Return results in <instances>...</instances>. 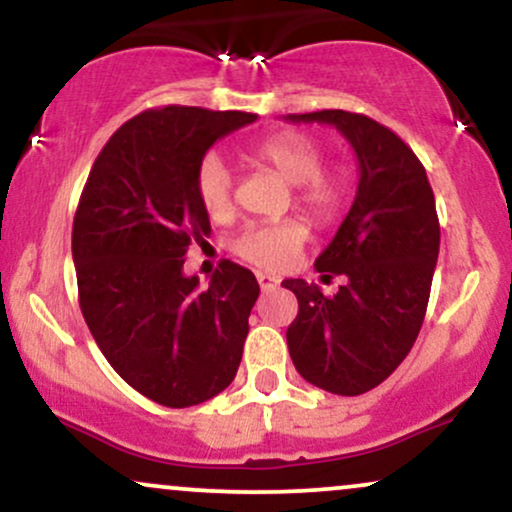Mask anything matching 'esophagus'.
<instances>
[{
	"label": "esophagus",
	"instance_id": "34e87169",
	"mask_svg": "<svg viewBox=\"0 0 512 512\" xmlns=\"http://www.w3.org/2000/svg\"><path fill=\"white\" fill-rule=\"evenodd\" d=\"M257 281H260L262 291H272V289H276V286H279V279H276V276L264 274V272H257Z\"/></svg>",
	"mask_w": 512,
	"mask_h": 512
}]
</instances>
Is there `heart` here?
I'll use <instances>...</instances> for the list:
<instances>
[{"mask_svg":"<svg viewBox=\"0 0 512 512\" xmlns=\"http://www.w3.org/2000/svg\"><path fill=\"white\" fill-rule=\"evenodd\" d=\"M250 156L284 180L293 182L296 204L322 223L342 214L349 199V178L342 168L322 166L325 149L315 137L296 129L269 134L250 146ZM195 190L211 219L223 221L236 204V175L221 154L207 151L195 170ZM305 238V226L296 219L250 223L233 238V252L264 269H284L296 260Z\"/></svg>","mask_w":512,"mask_h":512,"instance_id":"1","label":"heart"}]
</instances>
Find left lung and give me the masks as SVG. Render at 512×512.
<instances>
[{
	"label": "left lung",
	"mask_w": 512,
	"mask_h": 512,
	"mask_svg": "<svg viewBox=\"0 0 512 512\" xmlns=\"http://www.w3.org/2000/svg\"><path fill=\"white\" fill-rule=\"evenodd\" d=\"M289 120L334 125L361 168L354 204L315 260L317 272L344 274L346 284L325 296L303 279L284 281L298 298L289 354L315 387L363 395L395 373L424 325L440 248L436 197L414 151L380 122L346 110Z\"/></svg>",
	"instance_id": "1"
}]
</instances>
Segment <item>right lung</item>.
<instances>
[{
  "label": "right lung",
  "mask_w": 512,
  "mask_h": 512,
  "mask_svg": "<svg viewBox=\"0 0 512 512\" xmlns=\"http://www.w3.org/2000/svg\"><path fill=\"white\" fill-rule=\"evenodd\" d=\"M257 115L190 105L127 120L93 163L74 214L79 305L115 373L163 407L207 402L236 378L260 284L223 260L209 289L182 274L211 233L195 190L199 158Z\"/></svg>",
  "instance_id": "right-lung-1"
}]
</instances>
